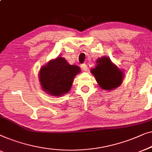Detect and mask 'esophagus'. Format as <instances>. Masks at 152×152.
I'll return each mask as SVG.
<instances>
[{
  "label": "esophagus",
  "instance_id": "1",
  "mask_svg": "<svg viewBox=\"0 0 152 152\" xmlns=\"http://www.w3.org/2000/svg\"><path fill=\"white\" fill-rule=\"evenodd\" d=\"M81 67H82V69L83 72H87V66L85 63L82 64L81 65Z\"/></svg>",
  "mask_w": 152,
  "mask_h": 152
}]
</instances>
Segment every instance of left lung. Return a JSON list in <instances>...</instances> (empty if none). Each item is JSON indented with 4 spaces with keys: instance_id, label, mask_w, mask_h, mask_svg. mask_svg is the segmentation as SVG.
<instances>
[{
    "instance_id": "left-lung-1",
    "label": "left lung",
    "mask_w": 152,
    "mask_h": 152,
    "mask_svg": "<svg viewBox=\"0 0 152 152\" xmlns=\"http://www.w3.org/2000/svg\"><path fill=\"white\" fill-rule=\"evenodd\" d=\"M98 84L102 89L112 91L123 82L124 73L108 57L103 56L96 61V67L91 69Z\"/></svg>"
}]
</instances>
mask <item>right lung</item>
<instances>
[{
	"mask_svg": "<svg viewBox=\"0 0 152 152\" xmlns=\"http://www.w3.org/2000/svg\"><path fill=\"white\" fill-rule=\"evenodd\" d=\"M80 72L78 66L69 65L63 57H57L40 68V85L50 95L61 96L70 90L74 77Z\"/></svg>",
	"mask_w": 152,
	"mask_h": 152,
	"instance_id": "obj_1",
	"label": "right lung"
}]
</instances>
